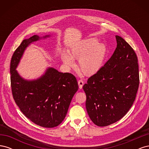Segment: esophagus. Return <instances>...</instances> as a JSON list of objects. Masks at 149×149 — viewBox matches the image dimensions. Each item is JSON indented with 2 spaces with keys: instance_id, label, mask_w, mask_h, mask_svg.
<instances>
[{
  "instance_id": "34e87169",
  "label": "esophagus",
  "mask_w": 149,
  "mask_h": 149,
  "mask_svg": "<svg viewBox=\"0 0 149 149\" xmlns=\"http://www.w3.org/2000/svg\"><path fill=\"white\" fill-rule=\"evenodd\" d=\"M78 85H79V89H81V88H83V84H84L83 81L81 80V79H80V80L78 81Z\"/></svg>"
}]
</instances>
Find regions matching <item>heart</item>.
<instances>
[{
  "instance_id": "1",
  "label": "heart",
  "mask_w": 149,
  "mask_h": 149,
  "mask_svg": "<svg viewBox=\"0 0 149 149\" xmlns=\"http://www.w3.org/2000/svg\"><path fill=\"white\" fill-rule=\"evenodd\" d=\"M107 53L104 43L98 42L94 37L81 40L72 47L69 52H63L61 59L67 68L74 66V60H78L79 69L86 76H92L101 70Z\"/></svg>"
}]
</instances>
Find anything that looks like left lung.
Masks as SVG:
<instances>
[{
  "instance_id": "left-lung-1",
  "label": "left lung",
  "mask_w": 149,
  "mask_h": 149,
  "mask_svg": "<svg viewBox=\"0 0 149 149\" xmlns=\"http://www.w3.org/2000/svg\"><path fill=\"white\" fill-rule=\"evenodd\" d=\"M110 59L83 86L86 107L94 124L104 127L127 114L136 97L139 84L137 57L119 36Z\"/></svg>"
}]
</instances>
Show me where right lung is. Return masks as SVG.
I'll list each match as a JSON object with an SVG mask.
<instances>
[{
    "mask_svg": "<svg viewBox=\"0 0 149 149\" xmlns=\"http://www.w3.org/2000/svg\"><path fill=\"white\" fill-rule=\"evenodd\" d=\"M33 35L24 40L13 53L10 62V81L13 99L20 111L33 123L43 127H56L64 120L71 101L78 89L75 76L52 67L37 79H25L16 70L30 44L50 37Z\"/></svg>",
    "mask_w": 149,
    "mask_h": 149,
    "instance_id": "add662e5",
    "label": "right lung"
}]
</instances>
